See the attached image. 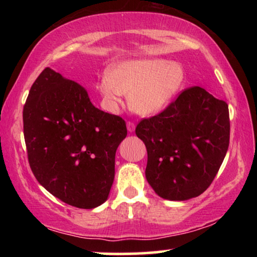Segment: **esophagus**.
Returning a JSON list of instances; mask_svg holds the SVG:
<instances>
[{"label": "esophagus", "instance_id": "1", "mask_svg": "<svg viewBox=\"0 0 257 257\" xmlns=\"http://www.w3.org/2000/svg\"><path fill=\"white\" fill-rule=\"evenodd\" d=\"M126 126H127V130H128V132H135V130H136V124L133 121H127L126 122Z\"/></svg>", "mask_w": 257, "mask_h": 257}]
</instances>
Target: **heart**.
Listing matches in <instances>:
<instances>
[{"label":"heart","mask_w":257,"mask_h":257,"mask_svg":"<svg viewBox=\"0 0 257 257\" xmlns=\"http://www.w3.org/2000/svg\"><path fill=\"white\" fill-rule=\"evenodd\" d=\"M186 72L180 63L166 59L125 61L107 71L97 89L108 111L117 112L120 96H128V104L142 114L160 111L184 85Z\"/></svg>","instance_id":"heart-1"}]
</instances>
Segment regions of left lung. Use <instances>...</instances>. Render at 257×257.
I'll return each instance as SVG.
<instances>
[{
	"label": "left lung",
	"mask_w": 257,
	"mask_h": 257,
	"mask_svg": "<svg viewBox=\"0 0 257 257\" xmlns=\"http://www.w3.org/2000/svg\"><path fill=\"white\" fill-rule=\"evenodd\" d=\"M229 111L200 86L182 91L159 114L137 125L145 144V175L160 198L184 201L209 187L229 146Z\"/></svg>",
	"instance_id": "8db88e82"
}]
</instances>
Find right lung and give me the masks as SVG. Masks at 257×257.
<instances>
[{
  "label": "right lung",
  "mask_w": 257,
  "mask_h": 257,
  "mask_svg": "<svg viewBox=\"0 0 257 257\" xmlns=\"http://www.w3.org/2000/svg\"><path fill=\"white\" fill-rule=\"evenodd\" d=\"M28 160L37 181L63 202L91 209L107 200L125 120L94 107L86 90L45 68L23 107Z\"/></svg>",
  "instance_id": "right-lung-1"
}]
</instances>
